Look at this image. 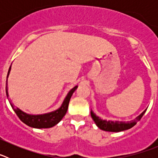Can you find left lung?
Segmentation results:
<instances>
[{
    "label": "left lung",
    "mask_w": 158,
    "mask_h": 158,
    "mask_svg": "<svg viewBox=\"0 0 158 158\" xmlns=\"http://www.w3.org/2000/svg\"><path fill=\"white\" fill-rule=\"evenodd\" d=\"M146 109L142 113H141L139 116L135 118L134 120L129 121V122H122V121H111L106 120V119H102L100 117L93 112L91 110V116L93 118V121L96 124L100 130L105 131H110V132H119V131H123L126 130L133 127L138 121H139L143 116V115L146 112Z\"/></svg>",
    "instance_id": "8db88e82"
}]
</instances>
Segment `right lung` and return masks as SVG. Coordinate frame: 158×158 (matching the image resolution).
<instances>
[{
    "instance_id": "right-lung-1",
    "label": "right lung",
    "mask_w": 158,
    "mask_h": 158,
    "mask_svg": "<svg viewBox=\"0 0 158 158\" xmlns=\"http://www.w3.org/2000/svg\"><path fill=\"white\" fill-rule=\"evenodd\" d=\"M11 70V66L9 67L8 69V75H7V80H6V94L7 97L8 98V87H7V81H8V77L9 75V73ZM77 88V85L73 88L68 93L67 96H65V100H64L63 103L61 105V107L58 109L55 110L51 112L46 113V114H42V115H30L27 113H25L24 111H21V110L18 108V107H15L10 102V104L12 106V109L16 112L17 116L19 117V119L25 123L27 126L31 127L33 128H50L52 127L55 126L56 124H58L60 121L62 120V118H63L64 115L66 113L67 109H68V106H69V102L70 100L71 96H72L73 93H74V91Z\"/></svg>"
}]
</instances>
